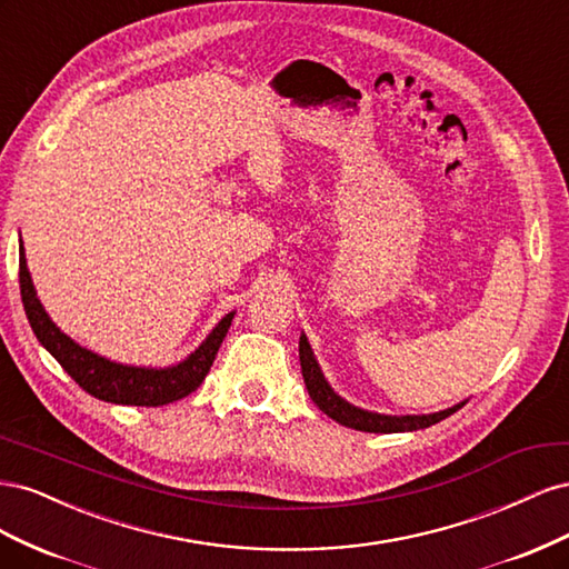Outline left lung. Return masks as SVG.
Wrapping results in <instances>:
<instances>
[{
    "label": "left lung",
    "instance_id": "8db88e82",
    "mask_svg": "<svg viewBox=\"0 0 569 569\" xmlns=\"http://www.w3.org/2000/svg\"><path fill=\"white\" fill-rule=\"evenodd\" d=\"M299 360H301L306 389H308V393H311L316 406L325 412L327 418L337 420L343 427L358 429V432H375V435L416 432V429H425V427H432V425L441 422L443 418L453 416L458 408L465 406V401H460L446 410L429 412V416H385V412L363 410V408L349 403L347 399H341V396L330 387V382L325 380L318 358L311 349V343H308L306 335H301V339H299Z\"/></svg>",
    "mask_w": 569,
    "mask_h": 569
}]
</instances>
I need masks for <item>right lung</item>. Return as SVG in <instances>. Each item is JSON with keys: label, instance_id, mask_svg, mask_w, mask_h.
<instances>
[{"label": "right lung", "instance_id": "obj_1", "mask_svg": "<svg viewBox=\"0 0 569 569\" xmlns=\"http://www.w3.org/2000/svg\"><path fill=\"white\" fill-rule=\"evenodd\" d=\"M19 282L28 322L42 347L54 356L59 360V366L71 375L84 391L92 393L94 399L120 406H166L182 399L187 393H192L203 382V377L209 375L213 358L234 318V311L222 316L209 332V337L176 366H128L116 363V360L107 356H99L92 349L80 347L76 339L59 330L57 322L49 318L44 306L38 299L36 284H32L28 270L23 242L19 244Z\"/></svg>", "mask_w": 569, "mask_h": 569}]
</instances>
